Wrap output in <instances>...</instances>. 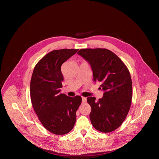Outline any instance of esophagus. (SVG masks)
<instances>
[{"label":"esophagus","instance_id":"esophagus-1","mask_svg":"<svg viewBox=\"0 0 159 159\" xmlns=\"http://www.w3.org/2000/svg\"><path fill=\"white\" fill-rule=\"evenodd\" d=\"M86 101H87L86 98H84V97H82V102H85Z\"/></svg>","mask_w":159,"mask_h":159}]
</instances>
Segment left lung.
Returning a JSON list of instances; mask_svg holds the SVG:
<instances>
[{
	"label": "left lung",
	"mask_w": 159,
	"mask_h": 159,
	"mask_svg": "<svg viewBox=\"0 0 159 159\" xmlns=\"http://www.w3.org/2000/svg\"><path fill=\"white\" fill-rule=\"evenodd\" d=\"M91 66L94 82H101L104 91L97 101L87 98L91 106L90 120L98 131L109 133L117 129L125 120L132 99V81L129 72L121 60L111 51L85 48L78 52Z\"/></svg>",
	"instance_id": "left-lung-1"
}]
</instances>
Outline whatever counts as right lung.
<instances>
[{
  "instance_id": "add662e5",
  "label": "right lung",
  "mask_w": 159,
  "mask_h": 159,
  "mask_svg": "<svg viewBox=\"0 0 159 159\" xmlns=\"http://www.w3.org/2000/svg\"><path fill=\"white\" fill-rule=\"evenodd\" d=\"M78 49L53 50L36 65L31 79L30 96L33 107L43 126L55 134L70 132L76 121V111L82 102L61 94L63 80L61 65Z\"/></svg>"
}]
</instances>
